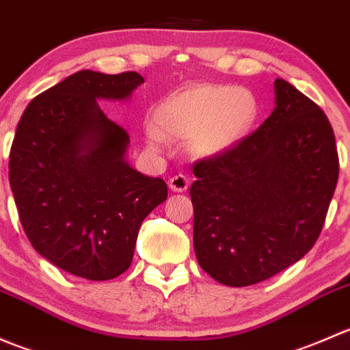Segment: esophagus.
Listing matches in <instances>:
<instances>
[{
    "mask_svg": "<svg viewBox=\"0 0 350 350\" xmlns=\"http://www.w3.org/2000/svg\"><path fill=\"white\" fill-rule=\"evenodd\" d=\"M188 186H189V178L186 174H176L169 179V188H171L172 191L183 193L188 189Z\"/></svg>",
    "mask_w": 350,
    "mask_h": 350,
    "instance_id": "1",
    "label": "esophagus"
}]
</instances>
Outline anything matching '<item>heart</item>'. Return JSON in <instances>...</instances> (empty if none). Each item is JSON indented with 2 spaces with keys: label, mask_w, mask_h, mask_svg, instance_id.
I'll list each match as a JSON object with an SVG mask.
<instances>
[{
  "label": "heart",
  "mask_w": 350,
  "mask_h": 350,
  "mask_svg": "<svg viewBox=\"0 0 350 350\" xmlns=\"http://www.w3.org/2000/svg\"><path fill=\"white\" fill-rule=\"evenodd\" d=\"M259 115L256 96L228 84H200L178 91L154 109L149 137L162 144L164 137L186 139L195 155H221L249 135Z\"/></svg>",
  "instance_id": "obj_1"
}]
</instances>
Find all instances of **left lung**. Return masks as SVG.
Masks as SVG:
<instances>
[{
	"label": "left lung",
	"instance_id": "1",
	"mask_svg": "<svg viewBox=\"0 0 350 350\" xmlns=\"http://www.w3.org/2000/svg\"><path fill=\"white\" fill-rule=\"evenodd\" d=\"M274 91L276 108L256 132L193 167L196 259L221 284L260 283L301 259L337 186L327 115L288 81H274Z\"/></svg>",
	"mask_w": 350,
	"mask_h": 350
}]
</instances>
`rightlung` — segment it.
Instances as JSON below:
<instances>
[{
	"instance_id": "add662e5",
	"label": "right lung",
	"mask_w": 350,
	"mask_h": 350,
	"mask_svg": "<svg viewBox=\"0 0 350 350\" xmlns=\"http://www.w3.org/2000/svg\"><path fill=\"white\" fill-rule=\"evenodd\" d=\"M135 70H79L30 101L10 150V186L33 249L74 276L107 281L132 264L144 218L167 185L130 167L129 133L96 98L123 100Z\"/></svg>"
}]
</instances>
